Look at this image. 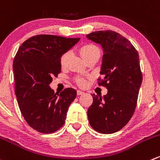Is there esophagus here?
I'll use <instances>...</instances> for the list:
<instances>
[{"label": "esophagus", "mask_w": 160, "mask_h": 160, "mask_svg": "<svg viewBox=\"0 0 160 160\" xmlns=\"http://www.w3.org/2000/svg\"><path fill=\"white\" fill-rule=\"evenodd\" d=\"M84 94V92L83 91H77V95H82V94Z\"/></svg>", "instance_id": "34e87169"}]
</instances>
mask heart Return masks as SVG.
Instances as JSON below:
<instances>
[{"mask_svg": "<svg viewBox=\"0 0 160 160\" xmlns=\"http://www.w3.org/2000/svg\"><path fill=\"white\" fill-rule=\"evenodd\" d=\"M80 52L83 59H85L86 58L91 56V55H95V54H99V55H100V51H99V49L95 45H94V44H86V45L83 46V47L80 48ZM68 57H69V52H66V53H65L64 55L62 56V66H64V65L66 64V61H67L68 59ZM75 80L79 86L83 87L85 86V84H86V80H85V78H83V77H77Z\"/></svg>", "mask_w": 160, "mask_h": 160, "instance_id": "b5f03b06", "label": "heart"}]
</instances>
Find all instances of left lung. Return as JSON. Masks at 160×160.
Returning <instances> with one entry per match:
<instances>
[{
    "mask_svg": "<svg viewBox=\"0 0 160 160\" xmlns=\"http://www.w3.org/2000/svg\"><path fill=\"white\" fill-rule=\"evenodd\" d=\"M87 38L102 48L98 84L108 90L104 96L92 94L88 120L94 131L112 134L129 122L135 110L142 82L139 55L128 39L114 31H96Z\"/></svg>",
    "mask_w": 160,
    "mask_h": 160,
    "instance_id": "left-lung-1",
    "label": "left lung"
}]
</instances>
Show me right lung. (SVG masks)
<instances>
[{
    "mask_svg": "<svg viewBox=\"0 0 160 160\" xmlns=\"http://www.w3.org/2000/svg\"><path fill=\"white\" fill-rule=\"evenodd\" d=\"M80 39L37 35L23 42L15 55L13 72L18 106L26 123L39 132L51 134L60 129L77 97L73 88L57 94L50 83L61 72L62 55Z\"/></svg>",
    "mask_w": 160,
    "mask_h": 160,
    "instance_id": "add662e5",
    "label": "right lung"
}]
</instances>
